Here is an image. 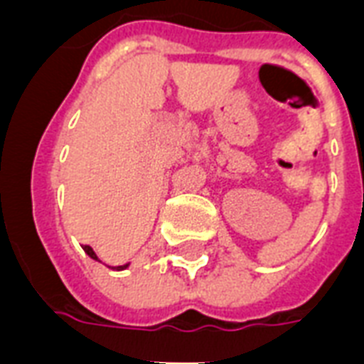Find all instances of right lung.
Segmentation results:
<instances>
[{
    "instance_id": "obj_1",
    "label": "right lung",
    "mask_w": 364,
    "mask_h": 364,
    "mask_svg": "<svg viewBox=\"0 0 364 364\" xmlns=\"http://www.w3.org/2000/svg\"><path fill=\"white\" fill-rule=\"evenodd\" d=\"M82 249H85V253L88 255V257H90V259H94V260H100L98 259V255L94 253V249L90 247V245H82ZM128 266L130 264H122V266H115V268H113V270H124V268H128Z\"/></svg>"
}]
</instances>
